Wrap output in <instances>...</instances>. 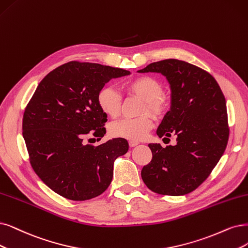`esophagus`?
I'll list each match as a JSON object with an SVG mask.
<instances>
[{"label": "esophagus", "mask_w": 248, "mask_h": 248, "mask_svg": "<svg viewBox=\"0 0 248 248\" xmlns=\"http://www.w3.org/2000/svg\"><path fill=\"white\" fill-rule=\"evenodd\" d=\"M139 144V142H137V141H129V145L131 146V147H135V146H137Z\"/></svg>", "instance_id": "obj_1"}]
</instances>
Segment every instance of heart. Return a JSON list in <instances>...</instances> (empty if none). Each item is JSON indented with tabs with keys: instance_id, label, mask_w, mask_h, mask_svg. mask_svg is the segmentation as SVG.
Here are the masks:
<instances>
[{
	"instance_id": "b5f03b06",
	"label": "heart",
	"mask_w": 248,
	"mask_h": 248,
	"mask_svg": "<svg viewBox=\"0 0 248 248\" xmlns=\"http://www.w3.org/2000/svg\"><path fill=\"white\" fill-rule=\"evenodd\" d=\"M122 89L127 96L142 100L139 109L141 116L133 119H121L111 124L109 134L114 138L132 141L143 140L153 126L150 116L161 118L168 111L169 102L162 95L163 87L156 78L150 76H138L124 81ZM97 104L104 114L110 118H115L121 112L122 96L112 87L105 86L98 92Z\"/></svg>"
}]
</instances>
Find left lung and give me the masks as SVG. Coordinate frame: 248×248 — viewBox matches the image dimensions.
<instances>
[{
	"label": "left lung",
	"mask_w": 248,
	"mask_h": 248,
	"mask_svg": "<svg viewBox=\"0 0 248 248\" xmlns=\"http://www.w3.org/2000/svg\"><path fill=\"white\" fill-rule=\"evenodd\" d=\"M149 71L162 73L170 85L171 107L157 135L176 136L177 144H149L152 159L141 177L155 193L185 195L208 178L227 147L226 99L210 73L188 62L166 59L139 70Z\"/></svg>",
	"instance_id": "8db88e82"
}]
</instances>
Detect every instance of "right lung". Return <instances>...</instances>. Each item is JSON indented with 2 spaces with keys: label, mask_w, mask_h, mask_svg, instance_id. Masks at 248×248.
Wrapping results in <instances>:
<instances>
[{
  "label": "right lung",
  "mask_w": 248,
  "mask_h": 248,
  "mask_svg": "<svg viewBox=\"0 0 248 248\" xmlns=\"http://www.w3.org/2000/svg\"><path fill=\"white\" fill-rule=\"evenodd\" d=\"M127 75L123 68L70 61L49 72L27 103L22 135L31 168L62 197L84 201L102 194L112 181L114 159L129 150L123 138L96 147L82 141L104 136L107 118L97 104L98 92Z\"/></svg>",
  "instance_id": "obj_1"
}]
</instances>
